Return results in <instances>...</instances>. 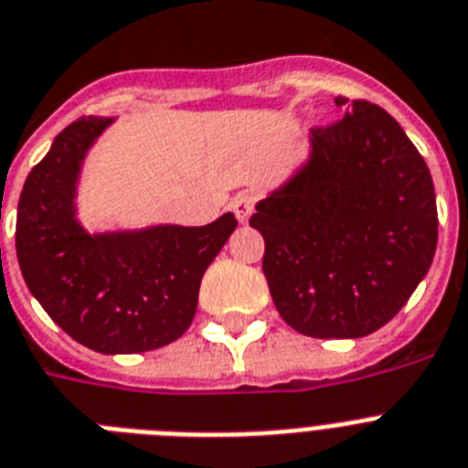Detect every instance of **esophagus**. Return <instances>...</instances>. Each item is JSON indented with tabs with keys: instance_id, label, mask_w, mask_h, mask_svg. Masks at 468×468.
<instances>
[{
	"instance_id": "34e87169",
	"label": "esophagus",
	"mask_w": 468,
	"mask_h": 468,
	"mask_svg": "<svg viewBox=\"0 0 468 468\" xmlns=\"http://www.w3.org/2000/svg\"><path fill=\"white\" fill-rule=\"evenodd\" d=\"M230 208H233V214L238 221L247 223L254 211V197L250 195V192H240V195L233 197V201H230Z\"/></svg>"
}]
</instances>
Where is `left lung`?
I'll return each mask as SVG.
<instances>
[{"mask_svg": "<svg viewBox=\"0 0 468 468\" xmlns=\"http://www.w3.org/2000/svg\"><path fill=\"white\" fill-rule=\"evenodd\" d=\"M313 127V158L257 204L261 269L273 305L295 332L358 339L411 298L435 257L431 170L389 112L367 101Z\"/></svg>", "mask_w": 468, "mask_h": 468, "instance_id": "1", "label": "left lung"}]
</instances>
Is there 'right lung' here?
I'll list each match as a JSON object with an SVG mask.
<instances>
[{
	"label": "right lung",
	"instance_id": "1",
	"mask_svg": "<svg viewBox=\"0 0 468 468\" xmlns=\"http://www.w3.org/2000/svg\"><path fill=\"white\" fill-rule=\"evenodd\" d=\"M108 117H79L26 177L16 254L26 286L71 339L98 353L154 351L187 332L201 276L238 221L158 226L89 235L74 218V185L86 148Z\"/></svg>",
	"mask_w": 468,
	"mask_h": 468
}]
</instances>
